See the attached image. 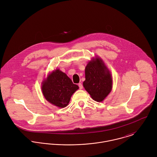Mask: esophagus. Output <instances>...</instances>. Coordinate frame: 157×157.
Masks as SVG:
<instances>
[{"label": "esophagus", "instance_id": "34e87169", "mask_svg": "<svg viewBox=\"0 0 157 157\" xmlns=\"http://www.w3.org/2000/svg\"><path fill=\"white\" fill-rule=\"evenodd\" d=\"M78 85V87H79V89H80V90H82V89L83 88V85H82V83H79Z\"/></svg>", "mask_w": 157, "mask_h": 157}]
</instances>
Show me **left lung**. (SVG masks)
I'll return each mask as SVG.
<instances>
[{"label":"left lung","instance_id":"obj_1","mask_svg":"<svg viewBox=\"0 0 157 157\" xmlns=\"http://www.w3.org/2000/svg\"><path fill=\"white\" fill-rule=\"evenodd\" d=\"M85 78L83 86L97 101H103L111 91V74L99 58L93 59L88 63L85 68Z\"/></svg>","mask_w":157,"mask_h":157}]
</instances>
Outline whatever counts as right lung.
I'll list each match as a JSON object with an SVG mask.
<instances>
[{
    "mask_svg": "<svg viewBox=\"0 0 157 157\" xmlns=\"http://www.w3.org/2000/svg\"><path fill=\"white\" fill-rule=\"evenodd\" d=\"M78 89V86L59 69L51 73L42 86L46 100L59 108L66 107L71 97Z\"/></svg>",
    "mask_w": 157,
    "mask_h": 157,
    "instance_id": "obj_1",
    "label": "right lung"
}]
</instances>
